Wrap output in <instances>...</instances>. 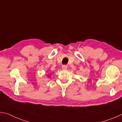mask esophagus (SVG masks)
<instances>
[{"label": "esophagus", "instance_id": "1", "mask_svg": "<svg viewBox=\"0 0 122 122\" xmlns=\"http://www.w3.org/2000/svg\"><path fill=\"white\" fill-rule=\"evenodd\" d=\"M67 68L68 66L66 65H63L62 66V68L63 70H66V69H67Z\"/></svg>", "mask_w": 122, "mask_h": 122}]
</instances>
